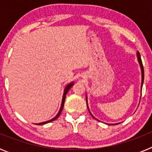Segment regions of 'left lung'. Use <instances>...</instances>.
<instances>
[{"label":"left lung","mask_w":152,"mask_h":152,"mask_svg":"<svg viewBox=\"0 0 152 152\" xmlns=\"http://www.w3.org/2000/svg\"><path fill=\"white\" fill-rule=\"evenodd\" d=\"M136 56H137V59H138V61H139V66H140V68H141V72H142V84H141V92H142V85H143V83H144V68H143V64H142V59H141V56H140V54H139V52H136ZM141 99V97H140ZM86 101H87V107H88V111H89L90 114H91V116H92L93 118H94L95 119H96V120H98L97 119H96V118L94 117V116H93L92 113H91V111H90V109L89 107H88V96H87V94H86ZM99 121V120H98ZM116 124H119V123H116ZM116 124H109L108 125H116Z\"/></svg>","instance_id":"left-lung-1"}]
</instances>
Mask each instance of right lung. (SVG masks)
Here are the masks:
<instances>
[{
  "mask_svg": "<svg viewBox=\"0 0 152 152\" xmlns=\"http://www.w3.org/2000/svg\"><path fill=\"white\" fill-rule=\"evenodd\" d=\"M74 84H75V82H74V81H72V82L69 83V84H68L66 86H65V88H64V93H63V96H62V100H61V107H60L59 111H58V113H57V115H56V116H55L54 118H52V119H50V120H48V121H45V122H42V123H36V125H44V124H46V123H51V122L56 120V119H57V118L60 116V114H61V111H62L63 107H64V100H65V97H66L67 93L68 92V90H70V88H72V86L74 85Z\"/></svg>",
  "mask_w": 152,
  "mask_h": 152,
  "instance_id": "1",
  "label": "right lung"
}]
</instances>
